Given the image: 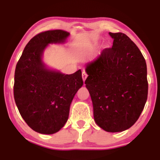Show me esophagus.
Wrapping results in <instances>:
<instances>
[{"label":"esophagus","instance_id":"esophagus-1","mask_svg":"<svg viewBox=\"0 0 160 160\" xmlns=\"http://www.w3.org/2000/svg\"><path fill=\"white\" fill-rule=\"evenodd\" d=\"M82 77H83V81H85L86 79H87V74L85 71H83V73H82Z\"/></svg>","mask_w":160,"mask_h":160}]
</instances>
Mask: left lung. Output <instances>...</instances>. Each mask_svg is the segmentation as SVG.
I'll list each match as a JSON object with an SVG mask.
<instances>
[{
  "label": "left lung",
  "mask_w": 160,
  "mask_h": 160,
  "mask_svg": "<svg viewBox=\"0 0 160 160\" xmlns=\"http://www.w3.org/2000/svg\"><path fill=\"white\" fill-rule=\"evenodd\" d=\"M112 48L86 66V87L90 94L96 124L108 132L130 128L139 118L147 99V64L128 36L109 32Z\"/></svg>",
  "instance_id": "1"
}]
</instances>
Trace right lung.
<instances>
[{
	"label": "right lung",
	"mask_w": 160,
	"mask_h": 160,
	"mask_svg": "<svg viewBox=\"0 0 160 160\" xmlns=\"http://www.w3.org/2000/svg\"><path fill=\"white\" fill-rule=\"evenodd\" d=\"M69 36L61 29L38 33L26 45L16 66V105L26 124L40 134H54L64 127L72 100L83 84L80 70L64 74L47 68L42 60L48 44L64 43Z\"/></svg>",
	"instance_id": "right-lung-1"
}]
</instances>
